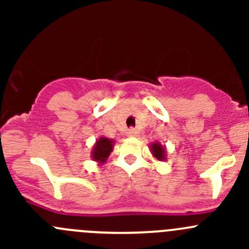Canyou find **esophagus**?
<instances>
[{
  "mask_svg": "<svg viewBox=\"0 0 249 249\" xmlns=\"http://www.w3.org/2000/svg\"><path fill=\"white\" fill-rule=\"evenodd\" d=\"M137 134H139V132H137V130H135V129H129L126 132V135L129 137H136Z\"/></svg>",
  "mask_w": 249,
  "mask_h": 249,
  "instance_id": "esophagus-1",
  "label": "esophagus"
}]
</instances>
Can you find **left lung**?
Wrapping results in <instances>:
<instances>
[{
	"mask_svg": "<svg viewBox=\"0 0 249 249\" xmlns=\"http://www.w3.org/2000/svg\"><path fill=\"white\" fill-rule=\"evenodd\" d=\"M149 150L153 158L158 161H165L166 160V148L160 142H153L149 144Z\"/></svg>",
	"mask_w": 249,
	"mask_h": 249,
	"instance_id": "left-lung-1",
	"label": "left lung"
}]
</instances>
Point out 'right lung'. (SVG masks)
<instances>
[{"label": "right lung", "mask_w": 249, "mask_h": 249, "mask_svg": "<svg viewBox=\"0 0 249 249\" xmlns=\"http://www.w3.org/2000/svg\"><path fill=\"white\" fill-rule=\"evenodd\" d=\"M115 141L107 137H99L96 142L94 143V147L91 149V159L96 161L99 165H104L108 159L109 154L113 152Z\"/></svg>", "instance_id": "add662e5"}]
</instances>
